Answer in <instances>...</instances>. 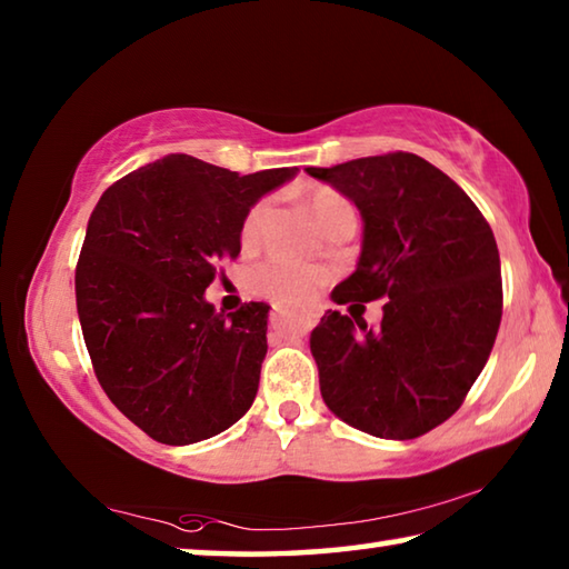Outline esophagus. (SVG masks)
<instances>
[{"label": "esophagus", "instance_id": "obj_1", "mask_svg": "<svg viewBox=\"0 0 569 569\" xmlns=\"http://www.w3.org/2000/svg\"><path fill=\"white\" fill-rule=\"evenodd\" d=\"M271 326L276 331H293V333H306L316 326V316L308 313H286V311H273L271 313Z\"/></svg>", "mask_w": 569, "mask_h": 569}]
</instances>
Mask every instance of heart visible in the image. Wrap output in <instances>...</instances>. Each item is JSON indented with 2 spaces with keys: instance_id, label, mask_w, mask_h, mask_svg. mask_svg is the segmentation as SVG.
<instances>
[{
  "instance_id": "obj_1",
  "label": "heart",
  "mask_w": 569,
  "mask_h": 569,
  "mask_svg": "<svg viewBox=\"0 0 569 569\" xmlns=\"http://www.w3.org/2000/svg\"><path fill=\"white\" fill-rule=\"evenodd\" d=\"M306 210L321 230L339 226L341 220H356L353 206L341 196V192H336L331 188H313L308 192ZM266 213V200H258L256 206H250L243 218V226H240V240H243V246H253L258 236H261ZM323 281L326 273L321 268L283 261V258H273V261H266L250 271V288H253L258 296L268 298L271 303L286 308H301L306 303H311Z\"/></svg>"
}]
</instances>
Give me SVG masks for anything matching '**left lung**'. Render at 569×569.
Segmentation results:
<instances>
[{"label":"left lung","mask_w":569,"mask_h":569,"mask_svg":"<svg viewBox=\"0 0 569 569\" xmlns=\"http://www.w3.org/2000/svg\"><path fill=\"white\" fill-rule=\"evenodd\" d=\"M359 208L363 243L336 303L387 298L381 329L326 311L311 333L321 397L381 439L447 421L485 369L502 321L492 228L455 180L413 152L306 168Z\"/></svg>","instance_id":"obj_1"}]
</instances>
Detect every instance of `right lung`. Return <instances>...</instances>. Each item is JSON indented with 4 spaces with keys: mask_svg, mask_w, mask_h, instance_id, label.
<instances>
[{
    "mask_svg": "<svg viewBox=\"0 0 569 569\" xmlns=\"http://www.w3.org/2000/svg\"><path fill=\"white\" fill-rule=\"evenodd\" d=\"M298 168L238 176L166 156L102 192L74 271L94 377L160 445L226 431L256 399L268 343L266 303L216 313L206 288L240 253V226Z\"/></svg>",
    "mask_w": 569,
    "mask_h": 569,
    "instance_id": "add662e5",
    "label": "right lung"
}]
</instances>
